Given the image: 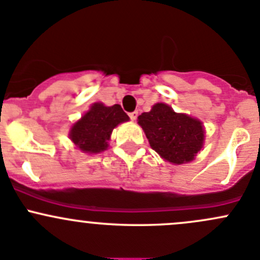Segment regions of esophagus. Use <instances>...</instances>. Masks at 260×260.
<instances>
[{
	"mask_svg": "<svg viewBox=\"0 0 260 260\" xmlns=\"http://www.w3.org/2000/svg\"><path fill=\"white\" fill-rule=\"evenodd\" d=\"M137 117H138V112H137V111L131 112V113H129V118H131V119H132V120L137 119Z\"/></svg>",
	"mask_w": 260,
	"mask_h": 260,
	"instance_id": "obj_1",
	"label": "esophagus"
}]
</instances>
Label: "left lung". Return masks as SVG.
I'll return each mask as SVG.
<instances>
[{"label": "left lung", "mask_w": 260, "mask_h": 260, "mask_svg": "<svg viewBox=\"0 0 260 260\" xmlns=\"http://www.w3.org/2000/svg\"><path fill=\"white\" fill-rule=\"evenodd\" d=\"M152 148L166 161L181 165L192 161L204 143L200 120L175 113L167 104L157 103L138 117Z\"/></svg>", "instance_id": "8db88e82"}]
</instances>
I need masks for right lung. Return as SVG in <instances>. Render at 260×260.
Wrapping results in <instances>:
<instances>
[{
	"label": "right lung",
	"instance_id": "right-lung-1",
	"mask_svg": "<svg viewBox=\"0 0 260 260\" xmlns=\"http://www.w3.org/2000/svg\"><path fill=\"white\" fill-rule=\"evenodd\" d=\"M128 119L129 117L123 112L119 104L106 107L102 103H95L79 122L73 125L70 138L83 152L98 153L107 149L114 127Z\"/></svg>",
	"mask_w": 260,
	"mask_h": 260
}]
</instances>
